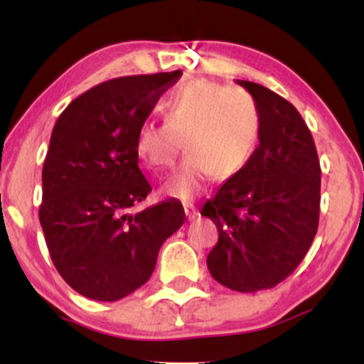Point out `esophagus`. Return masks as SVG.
<instances>
[{
    "mask_svg": "<svg viewBox=\"0 0 364 364\" xmlns=\"http://www.w3.org/2000/svg\"><path fill=\"white\" fill-rule=\"evenodd\" d=\"M185 214L188 217V220H195L196 217L200 215L198 208H196L195 205H185Z\"/></svg>",
    "mask_w": 364,
    "mask_h": 364,
    "instance_id": "obj_1",
    "label": "esophagus"
}]
</instances>
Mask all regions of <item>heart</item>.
Masks as SVG:
<instances>
[{"instance_id":"heart-1","label":"heart","mask_w":364,"mask_h":364,"mask_svg":"<svg viewBox=\"0 0 364 364\" xmlns=\"http://www.w3.org/2000/svg\"><path fill=\"white\" fill-rule=\"evenodd\" d=\"M164 123L144 121L135 133V152L154 169L173 166L179 149L188 156L164 185L174 198L207 191L215 174L231 179L252 162L260 141V112L252 95L210 80L179 87L162 102Z\"/></svg>"}]
</instances>
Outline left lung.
Segmentation results:
<instances>
[{
    "mask_svg": "<svg viewBox=\"0 0 364 364\" xmlns=\"http://www.w3.org/2000/svg\"><path fill=\"white\" fill-rule=\"evenodd\" d=\"M260 112V144L243 173L228 179L202 215L219 241L207 257L217 282L240 292L277 286L313 243L320 215V161L311 132L289 101L237 80Z\"/></svg>",
    "mask_w": 364,
    "mask_h": 364,
    "instance_id": "left-lung-1",
    "label": "left lung"
}]
</instances>
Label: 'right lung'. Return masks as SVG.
I'll return each mask as SVG.
<instances>
[{
	"label": "right lung",
	"instance_id": "right-lung-1",
	"mask_svg": "<svg viewBox=\"0 0 364 364\" xmlns=\"http://www.w3.org/2000/svg\"><path fill=\"white\" fill-rule=\"evenodd\" d=\"M181 75L99 83L70 102L54 124L39 220L54 267L85 298L118 301L144 286L162 243L185 223L176 200L128 214L152 191L139 168L136 128Z\"/></svg>",
	"mask_w": 364,
	"mask_h": 364
}]
</instances>
